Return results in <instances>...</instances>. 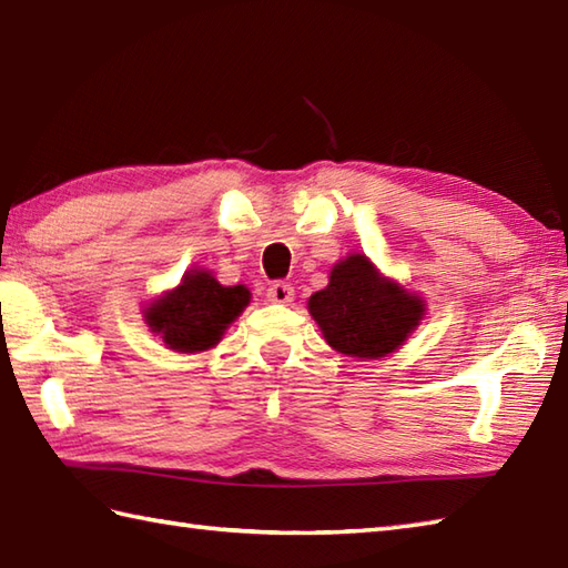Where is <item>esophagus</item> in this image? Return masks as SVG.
Wrapping results in <instances>:
<instances>
[{"label": "esophagus", "instance_id": "esophagus-1", "mask_svg": "<svg viewBox=\"0 0 568 568\" xmlns=\"http://www.w3.org/2000/svg\"><path fill=\"white\" fill-rule=\"evenodd\" d=\"M268 300H271V303H275V305H291L293 300H295L293 285H287V283H273V285L268 287Z\"/></svg>", "mask_w": 568, "mask_h": 568}]
</instances>
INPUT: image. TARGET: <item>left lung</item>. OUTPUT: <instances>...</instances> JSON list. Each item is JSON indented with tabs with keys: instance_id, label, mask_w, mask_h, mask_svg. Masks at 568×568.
<instances>
[{
	"instance_id": "8db88e82",
	"label": "left lung",
	"mask_w": 568,
	"mask_h": 568,
	"mask_svg": "<svg viewBox=\"0 0 568 568\" xmlns=\"http://www.w3.org/2000/svg\"><path fill=\"white\" fill-rule=\"evenodd\" d=\"M324 342L344 356L376 361L397 352L425 320V297L383 275L366 253L332 265L329 283L307 300Z\"/></svg>"
}]
</instances>
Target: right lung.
<instances>
[{"label": "right lung", "mask_w": 568, "mask_h": 568, "mask_svg": "<svg viewBox=\"0 0 568 568\" xmlns=\"http://www.w3.org/2000/svg\"><path fill=\"white\" fill-rule=\"evenodd\" d=\"M251 303L246 285H222L207 268L185 271L173 291H165L143 307L149 332L161 336L175 354L210 352L222 342L229 324Z\"/></svg>", "instance_id": "right-lung-1"}]
</instances>
